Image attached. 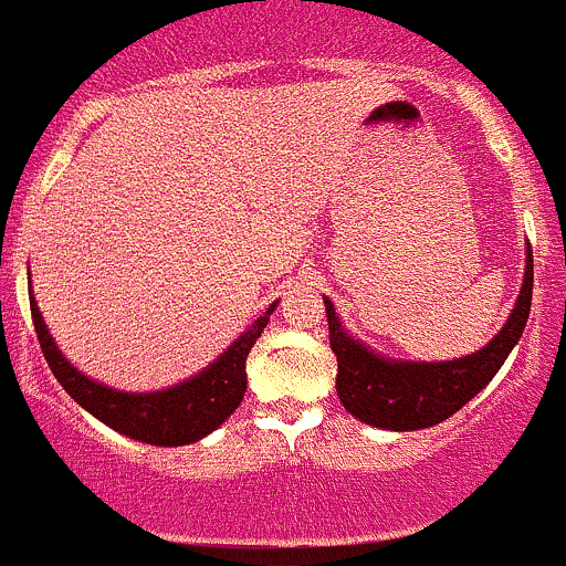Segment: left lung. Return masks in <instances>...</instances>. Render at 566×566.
<instances>
[{"instance_id":"1","label":"left lung","mask_w":566,"mask_h":566,"mask_svg":"<svg viewBox=\"0 0 566 566\" xmlns=\"http://www.w3.org/2000/svg\"><path fill=\"white\" fill-rule=\"evenodd\" d=\"M531 290H534V256L528 247L523 290L501 334L473 356L438 364L389 361L375 356L345 334L334 306L325 301L331 350L339 367L336 394L342 405L364 424L384 427V430L405 432L441 424L493 380L512 347L517 345L531 312Z\"/></svg>"}]
</instances>
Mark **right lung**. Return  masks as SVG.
<instances>
[{
	"mask_svg": "<svg viewBox=\"0 0 566 566\" xmlns=\"http://www.w3.org/2000/svg\"><path fill=\"white\" fill-rule=\"evenodd\" d=\"M30 310L40 350H43L51 373L84 410H90L112 430L136 438V441L156 443V447H182V443H193L213 432L241 405L243 391H247V356L251 345L260 339L262 328L268 325V315L276 310V304H271V310L205 373L175 389L156 394H123L84 378L56 350L54 339L40 317L35 298L30 301Z\"/></svg>",
	"mask_w": 566,
	"mask_h": 566,
	"instance_id": "right-lung-1",
	"label": "right lung"
}]
</instances>
